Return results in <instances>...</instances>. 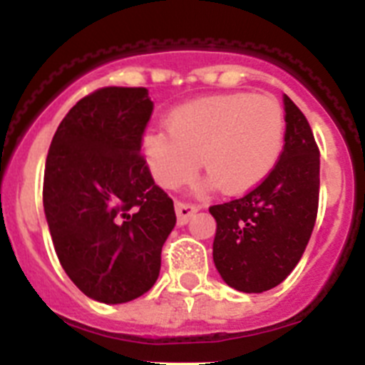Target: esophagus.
<instances>
[{
  "mask_svg": "<svg viewBox=\"0 0 365 365\" xmlns=\"http://www.w3.org/2000/svg\"><path fill=\"white\" fill-rule=\"evenodd\" d=\"M197 206L195 205H190V202H182V201H177L175 202V212H177V222L179 225H186L190 221L193 214H197Z\"/></svg>",
  "mask_w": 365,
  "mask_h": 365,
  "instance_id": "obj_1",
  "label": "esophagus"
}]
</instances>
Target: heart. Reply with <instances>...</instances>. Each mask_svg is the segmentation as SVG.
<instances>
[{"mask_svg": "<svg viewBox=\"0 0 365 365\" xmlns=\"http://www.w3.org/2000/svg\"><path fill=\"white\" fill-rule=\"evenodd\" d=\"M285 113L272 96L234 93L199 98L170 115V130H150L143 155L153 179L175 188L195 173L199 157L212 185L240 195L256 188L285 146Z\"/></svg>", "mask_w": 365, "mask_h": 365, "instance_id": "1", "label": "heart"}]
</instances>
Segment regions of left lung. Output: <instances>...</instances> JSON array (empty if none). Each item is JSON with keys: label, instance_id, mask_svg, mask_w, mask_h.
<instances>
[{"label": "left lung", "instance_id": "obj_1", "mask_svg": "<svg viewBox=\"0 0 365 365\" xmlns=\"http://www.w3.org/2000/svg\"><path fill=\"white\" fill-rule=\"evenodd\" d=\"M285 146L278 164L243 197L210 206L214 263L241 292H265L294 270L311 240L320 199V150L307 118L283 95Z\"/></svg>", "mask_w": 365, "mask_h": 365}]
</instances>
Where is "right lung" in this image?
Segmentation results:
<instances>
[{
    "label": "right lung",
    "mask_w": 365,
    "mask_h": 365,
    "mask_svg": "<svg viewBox=\"0 0 365 365\" xmlns=\"http://www.w3.org/2000/svg\"><path fill=\"white\" fill-rule=\"evenodd\" d=\"M151 111L146 87L96 89L60 122L45 160L54 250L71 282L96 302L125 303L150 291L175 227L172 197L140 153Z\"/></svg>",
    "instance_id": "obj_1"
}]
</instances>
